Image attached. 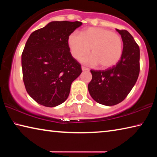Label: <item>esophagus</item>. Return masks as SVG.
Here are the masks:
<instances>
[{
  "label": "esophagus",
  "mask_w": 157,
  "mask_h": 157,
  "mask_svg": "<svg viewBox=\"0 0 157 157\" xmlns=\"http://www.w3.org/2000/svg\"><path fill=\"white\" fill-rule=\"evenodd\" d=\"M82 70L83 71H89V69L86 67H84V66H82Z\"/></svg>",
  "instance_id": "34e87169"
}]
</instances>
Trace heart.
Instances as JSON below:
<instances>
[{"instance_id":"heart-1","label":"heart","mask_w":157,"mask_h":157,"mask_svg":"<svg viewBox=\"0 0 157 157\" xmlns=\"http://www.w3.org/2000/svg\"><path fill=\"white\" fill-rule=\"evenodd\" d=\"M68 44L75 58L80 57L91 50L92 55L82 57L80 61L92 66L99 63L102 68L115 66L123 51L121 37L111 30L101 28H86L81 34L72 33L68 38Z\"/></svg>"}]
</instances>
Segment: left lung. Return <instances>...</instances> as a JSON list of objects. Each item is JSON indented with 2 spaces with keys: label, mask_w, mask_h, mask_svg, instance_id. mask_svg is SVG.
Listing matches in <instances>:
<instances>
[{
  "label": "left lung",
  "mask_w": 157,
  "mask_h": 157,
  "mask_svg": "<svg viewBox=\"0 0 157 157\" xmlns=\"http://www.w3.org/2000/svg\"><path fill=\"white\" fill-rule=\"evenodd\" d=\"M116 31L123 42L120 61L107 70H91L92 79L88 85L93 99L106 106L116 105L127 97L136 84L140 71L139 46L128 31Z\"/></svg>",
  "instance_id": "8db88e82"
}]
</instances>
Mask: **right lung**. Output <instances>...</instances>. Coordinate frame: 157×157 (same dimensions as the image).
Returning <instances> with one entry per match:
<instances>
[{
    "label": "right lung",
    "mask_w": 157,
    "mask_h": 157,
    "mask_svg": "<svg viewBox=\"0 0 157 157\" xmlns=\"http://www.w3.org/2000/svg\"><path fill=\"white\" fill-rule=\"evenodd\" d=\"M82 25L79 21H52L29 36L21 55L23 79L28 94L39 104L48 107L62 104L81 74L68 38Z\"/></svg>",
    "instance_id": "add662e5"
}]
</instances>
